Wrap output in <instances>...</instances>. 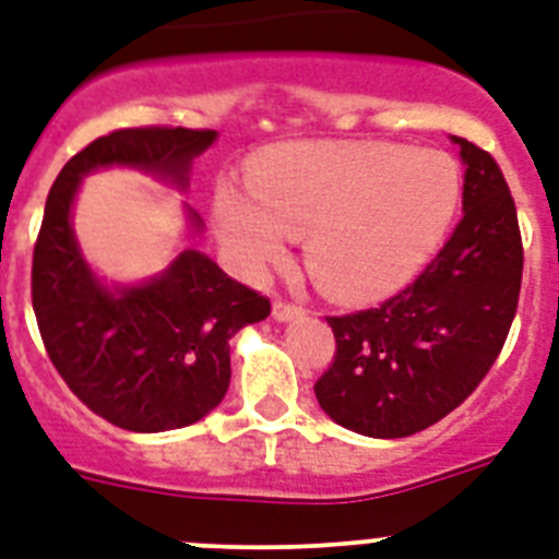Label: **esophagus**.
<instances>
[{
  "label": "esophagus",
  "instance_id": "1",
  "mask_svg": "<svg viewBox=\"0 0 559 559\" xmlns=\"http://www.w3.org/2000/svg\"><path fill=\"white\" fill-rule=\"evenodd\" d=\"M305 310L299 308L296 302H288V299H274V319L276 322H294V319H299Z\"/></svg>",
  "mask_w": 559,
  "mask_h": 559
}]
</instances>
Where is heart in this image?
I'll return each mask as SVG.
<instances>
[{
    "label": "heart",
    "instance_id": "1",
    "mask_svg": "<svg viewBox=\"0 0 559 559\" xmlns=\"http://www.w3.org/2000/svg\"><path fill=\"white\" fill-rule=\"evenodd\" d=\"M462 179L442 151L383 142H294L251 162L249 187L224 181L212 226L231 269L263 276L305 231L319 288L338 302H378L408 285L442 243Z\"/></svg>",
    "mask_w": 559,
    "mask_h": 559
}]
</instances>
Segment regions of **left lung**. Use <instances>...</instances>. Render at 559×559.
Masks as SVG:
<instances>
[{
    "mask_svg": "<svg viewBox=\"0 0 559 559\" xmlns=\"http://www.w3.org/2000/svg\"><path fill=\"white\" fill-rule=\"evenodd\" d=\"M453 142L464 215L442 251L380 308L328 316L335 355L316 380V400L364 437H412L462 406L515 319L523 274L515 201L490 153L462 136Z\"/></svg>",
    "mask_w": 559,
    "mask_h": 559,
    "instance_id": "8db88e82",
    "label": "left lung"
}]
</instances>
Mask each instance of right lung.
<instances>
[{
  "label": "right lung",
  "mask_w": 559,
  "mask_h": 559,
  "mask_svg": "<svg viewBox=\"0 0 559 559\" xmlns=\"http://www.w3.org/2000/svg\"><path fill=\"white\" fill-rule=\"evenodd\" d=\"M210 128H120L75 153L47 195L33 249V310L52 367L111 426L159 433L199 423L229 389V338L263 322L271 302L235 283L204 251L185 249L140 285L97 280L72 229L83 176L133 167L187 190ZM192 231L199 212L187 206Z\"/></svg>",
  "instance_id": "1"
}]
</instances>
